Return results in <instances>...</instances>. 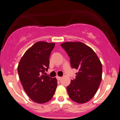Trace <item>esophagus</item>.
<instances>
[{
	"label": "esophagus",
	"instance_id": "obj_1",
	"mask_svg": "<svg viewBox=\"0 0 120 120\" xmlns=\"http://www.w3.org/2000/svg\"><path fill=\"white\" fill-rule=\"evenodd\" d=\"M56 79L58 80H61V79H62V77H59V76H56Z\"/></svg>",
	"mask_w": 120,
	"mask_h": 120
}]
</instances>
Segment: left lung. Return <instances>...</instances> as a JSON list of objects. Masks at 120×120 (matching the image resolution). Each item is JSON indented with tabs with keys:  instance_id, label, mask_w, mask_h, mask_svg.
I'll return each mask as SVG.
<instances>
[{
	"instance_id": "8db88e82",
	"label": "left lung",
	"mask_w": 120,
	"mask_h": 120,
	"mask_svg": "<svg viewBox=\"0 0 120 120\" xmlns=\"http://www.w3.org/2000/svg\"><path fill=\"white\" fill-rule=\"evenodd\" d=\"M61 45L70 58L71 66L78 70L75 79L67 87L70 98L85 103L97 93L102 78V65L91 48L81 42H65Z\"/></svg>"
}]
</instances>
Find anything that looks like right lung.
I'll list each match as a JSON object with an SVG mask.
<instances>
[{
    "instance_id": "obj_1",
    "label": "right lung",
    "mask_w": 120,
    "mask_h": 120,
    "mask_svg": "<svg viewBox=\"0 0 120 120\" xmlns=\"http://www.w3.org/2000/svg\"><path fill=\"white\" fill-rule=\"evenodd\" d=\"M55 43L38 41L29 48L19 62L18 73L24 91L37 103H45L53 96L56 77L43 75L49 67V57Z\"/></svg>"
}]
</instances>
